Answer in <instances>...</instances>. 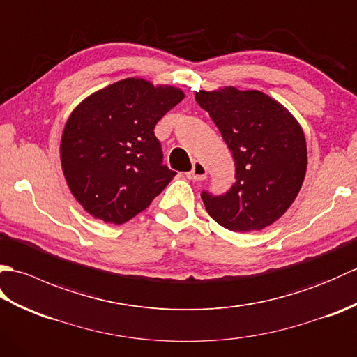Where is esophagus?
<instances>
[{
  "mask_svg": "<svg viewBox=\"0 0 357 357\" xmlns=\"http://www.w3.org/2000/svg\"><path fill=\"white\" fill-rule=\"evenodd\" d=\"M187 178L190 181H204L207 178V169L206 165L199 161L193 162V169L187 173Z\"/></svg>",
  "mask_w": 357,
  "mask_h": 357,
  "instance_id": "1",
  "label": "esophagus"
}]
</instances>
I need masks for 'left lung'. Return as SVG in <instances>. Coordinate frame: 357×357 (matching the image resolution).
<instances>
[{"label": "left lung", "instance_id": "1", "mask_svg": "<svg viewBox=\"0 0 357 357\" xmlns=\"http://www.w3.org/2000/svg\"><path fill=\"white\" fill-rule=\"evenodd\" d=\"M196 102L229 146L236 183L225 195L202 192L207 213L231 231L276 222L298 196L307 172L305 135L282 104L259 90H199Z\"/></svg>", "mask_w": 357, "mask_h": 357}]
</instances>
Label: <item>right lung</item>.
<instances>
[{"label": "right lung", "instance_id": "1", "mask_svg": "<svg viewBox=\"0 0 357 357\" xmlns=\"http://www.w3.org/2000/svg\"><path fill=\"white\" fill-rule=\"evenodd\" d=\"M173 86L126 78L82 100L67 118L59 156L73 198L95 219L130 221L176 172L162 164L153 128L184 100Z\"/></svg>", "mask_w": 357, "mask_h": 357}]
</instances>
